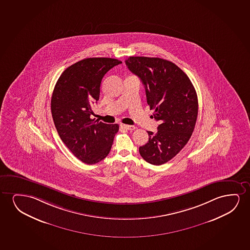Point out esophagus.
I'll return each instance as SVG.
<instances>
[{
	"label": "esophagus",
	"mask_w": 250,
	"mask_h": 250,
	"mask_svg": "<svg viewBox=\"0 0 250 250\" xmlns=\"http://www.w3.org/2000/svg\"><path fill=\"white\" fill-rule=\"evenodd\" d=\"M120 126L124 128V129H126V130H134L135 126L134 125H125V124H121Z\"/></svg>",
	"instance_id": "34e87169"
}]
</instances>
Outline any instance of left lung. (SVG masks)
I'll return each instance as SVG.
<instances>
[{
  "label": "left lung",
  "instance_id": "left-lung-1",
  "mask_svg": "<svg viewBox=\"0 0 250 250\" xmlns=\"http://www.w3.org/2000/svg\"><path fill=\"white\" fill-rule=\"evenodd\" d=\"M127 67L144 83L147 103L160 122L158 130L147 131L141 156L152 165L167 163L185 147L195 129L198 100L188 76L174 63L161 58L132 56Z\"/></svg>",
  "mask_w": 250,
  "mask_h": 250
}]
</instances>
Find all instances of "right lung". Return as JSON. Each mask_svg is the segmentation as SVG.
Masks as SVG:
<instances>
[{"label":"right lung","instance_id":"obj_1","mask_svg":"<svg viewBox=\"0 0 250 250\" xmlns=\"http://www.w3.org/2000/svg\"><path fill=\"white\" fill-rule=\"evenodd\" d=\"M122 62L112 58H87L70 65L56 83L51 113L62 142L86 164L98 163L107 156L119 125L94 122L91 105L99 100L103 78Z\"/></svg>","mask_w":250,"mask_h":250}]
</instances>
